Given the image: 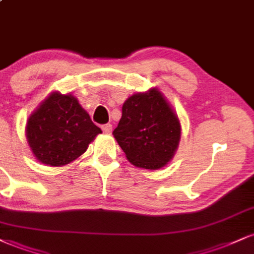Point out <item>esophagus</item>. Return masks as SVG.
<instances>
[{
  "instance_id": "1",
  "label": "esophagus",
  "mask_w": 254,
  "mask_h": 254,
  "mask_svg": "<svg viewBox=\"0 0 254 254\" xmlns=\"http://www.w3.org/2000/svg\"><path fill=\"white\" fill-rule=\"evenodd\" d=\"M102 130L105 133H110L112 131V125L111 124H104V125H102Z\"/></svg>"
}]
</instances>
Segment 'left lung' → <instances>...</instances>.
I'll return each instance as SVG.
<instances>
[{"mask_svg": "<svg viewBox=\"0 0 254 254\" xmlns=\"http://www.w3.org/2000/svg\"><path fill=\"white\" fill-rule=\"evenodd\" d=\"M114 136L130 163L160 169L172 160L181 137L177 115L157 88L127 98Z\"/></svg>", "mask_w": 254, "mask_h": 254, "instance_id": "left-lung-1", "label": "left lung"}]
</instances>
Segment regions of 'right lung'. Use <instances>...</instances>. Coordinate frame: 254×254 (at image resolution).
<instances>
[{"label":"right lung","instance_id":"add662e5","mask_svg":"<svg viewBox=\"0 0 254 254\" xmlns=\"http://www.w3.org/2000/svg\"><path fill=\"white\" fill-rule=\"evenodd\" d=\"M102 130L72 94L53 92L30 115L26 135L34 156L52 167L71 163Z\"/></svg>","mask_w":254,"mask_h":254}]
</instances>
